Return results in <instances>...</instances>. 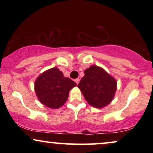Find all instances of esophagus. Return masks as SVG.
<instances>
[{
    "label": "esophagus",
    "instance_id": "obj_1",
    "mask_svg": "<svg viewBox=\"0 0 153 153\" xmlns=\"http://www.w3.org/2000/svg\"><path fill=\"white\" fill-rule=\"evenodd\" d=\"M75 82H76V84H78V83H79V81H80V79H79V78H77V79H75Z\"/></svg>",
    "mask_w": 153,
    "mask_h": 153
}]
</instances>
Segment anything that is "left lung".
Segmentation results:
<instances>
[{
  "instance_id": "obj_1",
  "label": "left lung",
  "mask_w": 153,
  "mask_h": 153,
  "mask_svg": "<svg viewBox=\"0 0 153 153\" xmlns=\"http://www.w3.org/2000/svg\"><path fill=\"white\" fill-rule=\"evenodd\" d=\"M84 74L78 87L85 100L96 108L107 106L116 91V79L103 69L95 65L85 70Z\"/></svg>"
}]
</instances>
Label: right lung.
Instances as JSON below:
<instances>
[{
  "instance_id": "obj_1",
  "label": "right lung",
  "mask_w": 153,
  "mask_h": 153,
  "mask_svg": "<svg viewBox=\"0 0 153 153\" xmlns=\"http://www.w3.org/2000/svg\"><path fill=\"white\" fill-rule=\"evenodd\" d=\"M76 83L63 76L58 68L47 70L37 77L35 90L39 101L51 108H58L65 103L69 92Z\"/></svg>"
}]
</instances>
